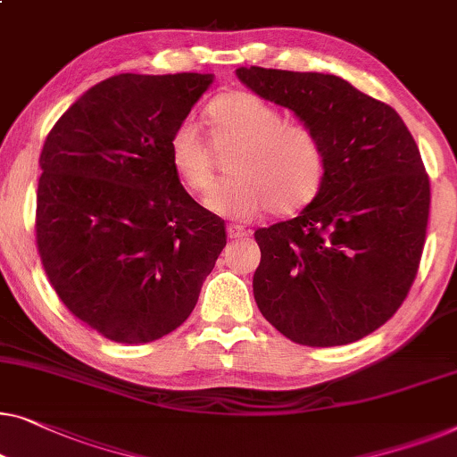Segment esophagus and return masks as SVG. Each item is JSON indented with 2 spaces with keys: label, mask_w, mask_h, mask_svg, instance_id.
Listing matches in <instances>:
<instances>
[{
  "label": "esophagus",
  "mask_w": 457,
  "mask_h": 457,
  "mask_svg": "<svg viewBox=\"0 0 457 457\" xmlns=\"http://www.w3.org/2000/svg\"><path fill=\"white\" fill-rule=\"evenodd\" d=\"M227 233H228L230 239H243V237H247V235H249V230H247V228H243L241 224H228V227H227Z\"/></svg>",
  "instance_id": "34e87169"
}]
</instances>
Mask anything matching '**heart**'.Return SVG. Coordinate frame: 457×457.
Listing matches in <instances>:
<instances>
[{"instance_id":"b5f03b06","label":"heart","mask_w":457,"mask_h":457,"mask_svg":"<svg viewBox=\"0 0 457 457\" xmlns=\"http://www.w3.org/2000/svg\"><path fill=\"white\" fill-rule=\"evenodd\" d=\"M216 146H235L227 158L228 179L212 187L206 206L216 214L253 218L263 210L293 214L320 194L326 148L307 123L287 121L282 111L253 92H227L206 109ZM169 162L191 194L214 181V156L191 117L170 131Z\"/></svg>"}]
</instances>
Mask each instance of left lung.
<instances>
[{
	"instance_id": "8db88e82",
	"label": "left lung",
	"mask_w": 457,
	"mask_h": 457,
	"mask_svg": "<svg viewBox=\"0 0 457 457\" xmlns=\"http://www.w3.org/2000/svg\"><path fill=\"white\" fill-rule=\"evenodd\" d=\"M255 95L320 134L326 177L293 220L255 230L253 296L278 332L303 346H342L404 303L425 247L431 183L419 146L389 104L338 76L239 68Z\"/></svg>"
}]
</instances>
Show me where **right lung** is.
Listing matches in <instances>:
<instances>
[{"label":"right lung","mask_w":457,"mask_h":457,"mask_svg":"<svg viewBox=\"0 0 457 457\" xmlns=\"http://www.w3.org/2000/svg\"><path fill=\"white\" fill-rule=\"evenodd\" d=\"M212 74H119L86 90L41 152L37 247L65 307L104 338L181 326L227 245L170 167L167 142Z\"/></svg>","instance_id":"add662e5"}]
</instances>
